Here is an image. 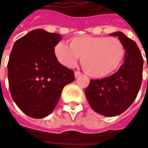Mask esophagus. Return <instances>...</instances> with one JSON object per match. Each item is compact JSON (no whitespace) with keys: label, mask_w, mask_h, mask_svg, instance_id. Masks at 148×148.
Instances as JSON below:
<instances>
[{"label":"esophagus","mask_w":148,"mask_h":148,"mask_svg":"<svg viewBox=\"0 0 148 148\" xmlns=\"http://www.w3.org/2000/svg\"><path fill=\"white\" fill-rule=\"evenodd\" d=\"M81 73H80V72H79V71H75V72H74V77H75V78H77V77H79V75H81Z\"/></svg>","instance_id":"1"}]
</instances>
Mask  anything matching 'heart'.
Wrapping results in <instances>:
<instances>
[{
    "instance_id": "heart-1",
    "label": "heart",
    "mask_w": 148,
    "mask_h": 148,
    "mask_svg": "<svg viewBox=\"0 0 148 148\" xmlns=\"http://www.w3.org/2000/svg\"><path fill=\"white\" fill-rule=\"evenodd\" d=\"M57 60L68 68H73L80 56L86 73L99 78L113 73L121 64L125 49L116 38L83 36L74 38L72 44L58 42L55 47Z\"/></svg>"
}]
</instances>
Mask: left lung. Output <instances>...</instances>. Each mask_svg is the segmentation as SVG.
I'll return each mask as SVG.
<instances>
[{
	"label": "left lung",
	"mask_w": 148,
	"mask_h": 148,
	"mask_svg": "<svg viewBox=\"0 0 148 148\" xmlns=\"http://www.w3.org/2000/svg\"><path fill=\"white\" fill-rule=\"evenodd\" d=\"M110 35L117 37L123 45L124 62L112 75L91 79L85 93L94 111L115 116L124 112L138 94L142 81L143 58L137 45L124 33L116 32Z\"/></svg>",
	"instance_id": "obj_1"
}]
</instances>
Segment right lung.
Listing matches in <instances>:
<instances>
[{
    "mask_svg": "<svg viewBox=\"0 0 148 148\" xmlns=\"http://www.w3.org/2000/svg\"><path fill=\"white\" fill-rule=\"evenodd\" d=\"M58 33L36 29L18 39L8 63L11 96L27 116L44 118L55 109L63 87L74 80V71L55 55Z\"/></svg>",
    "mask_w": 148,
    "mask_h": 148,
    "instance_id": "add662e5",
    "label": "right lung"
}]
</instances>
